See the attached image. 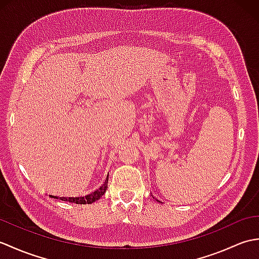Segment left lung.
I'll return each instance as SVG.
<instances>
[{"instance_id":"8db88e82","label":"left lung","mask_w":259,"mask_h":259,"mask_svg":"<svg viewBox=\"0 0 259 259\" xmlns=\"http://www.w3.org/2000/svg\"><path fill=\"white\" fill-rule=\"evenodd\" d=\"M157 200H158V199H157ZM158 201H159V200H158Z\"/></svg>"}]
</instances>
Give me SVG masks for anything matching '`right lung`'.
Listing matches in <instances>:
<instances>
[{"label": "right lung", "mask_w": 259, "mask_h": 259, "mask_svg": "<svg viewBox=\"0 0 259 259\" xmlns=\"http://www.w3.org/2000/svg\"><path fill=\"white\" fill-rule=\"evenodd\" d=\"M108 178H109V175L104 181V184L99 188L98 190L93 191L92 194L90 195H87L84 197H69V198H65V197H57V196H50L51 198H57V199L60 200H63V201H69V202H74V203H80V205H85V203H92L95 202L96 200H99L101 198V196L104 195V192L107 191L108 188Z\"/></svg>", "instance_id": "obj_1"}]
</instances>
